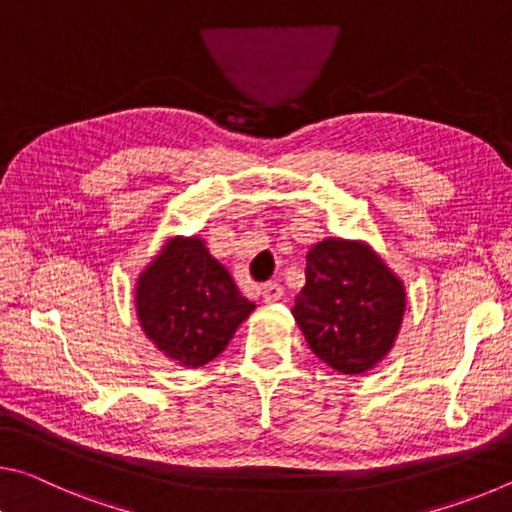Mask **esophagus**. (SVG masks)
<instances>
[{
    "label": "esophagus",
    "instance_id": "esophagus-1",
    "mask_svg": "<svg viewBox=\"0 0 512 512\" xmlns=\"http://www.w3.org/2000/svg\"><path fill=\"white\" fill-rule=\"evenodd\" d=\"M284 296V287L277 282H268L262 287V300L264 302H277Z\"/></svg>",
    "mask_w": 512,
    "mask_h": 512
}]
</instances>
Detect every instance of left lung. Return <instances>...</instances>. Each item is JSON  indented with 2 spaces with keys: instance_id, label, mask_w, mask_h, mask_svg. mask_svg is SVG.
<instances>
[{
  "instance_id": "left-lung-1",
  "label": "left lung",
  "mask_w": 512,
  "mask_h": 512,
  "mask_svg": "<svg viewBox=\"0 0 512 512\" xmlns=\"http://www.w3.org/2000/svg\"><path fill=\"white\" fill-rule=\"evenodd\" d=\"M293 318L311 352L343 375L375 368L400 334L406 289L359 239L327 237L309 248Z\"/></svg>"
}]
</instances>
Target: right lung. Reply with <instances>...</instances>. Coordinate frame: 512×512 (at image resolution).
I'll return each mask as SVG.
<instances>
[{
	"mask_svg": "<svg viewBox=\"0 0 512 512\" xmlns=\"http://www.w3.org/2000/svg\"><path fill=\"white\" fill-rule=\"evenodd\" d=\"M253 309L255 302L241 296L228 268L198 235L169 237L135 282L142 332L183 368L219 357Z\"/></svg>",
	"mask_w": 512,
	"mask_h": 512,
	"instance_id": "right-lung-1",
	"label": "right lung"
}]
</instances>
